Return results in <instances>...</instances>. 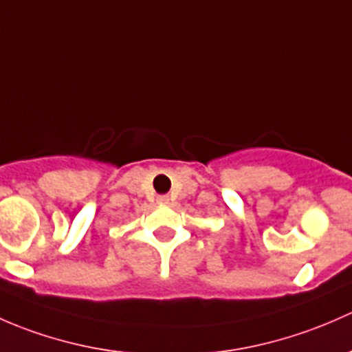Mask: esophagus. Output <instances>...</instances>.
I'll list each match as a JSON object with an SVG mask.
<instances>
[{
  "instance_id": "1",
  "label": "esophagus",
  "mask_w": 352,
  "mask_h": 352,
  "mask_svg": "<svg viewBox=\"0 0 352 352\" xmlns=\"http://www.w3.org/2000/svg\"><path fill=\"white\" fill-rule=\"evenodd\" d=\"M157 201L159 203H168L169 201V197H168V195H159Z\"/></svg>"
}]
</instances>
